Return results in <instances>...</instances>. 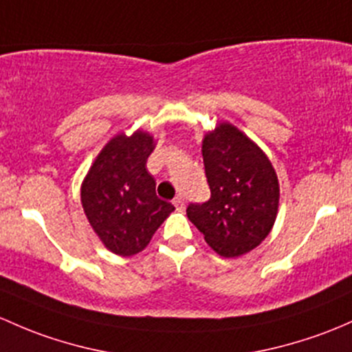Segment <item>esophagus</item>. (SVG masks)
Masks as SVG:
<instances>
[{"mask_svg":"<svg viewBox=\"0 0 352 352\" xmlns=\"http://www.w3.org/2000/svg\"><path fill=\"white\" fill-rule=\"evenodd\" d=\"M173 206H175L177 209H180V210L184 209V197H182V195H177V197L173 199Z\"/></svg>","mask_w":352,"mask_h":352,"instance_id":"esophagus-1","label":"esophagus"}]
</instances>
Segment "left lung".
<instances>
[{"label":"left lung","instance_id":"obj_1","mask_svg":"<svg viewBox=\"0 0 352 352\" xmlns=\"http://www.w3.org/2000/svg\"><path fill=\"white\" fill-rule=\"evenodd\" d=\"M210 199L188 204L187 217L224 258L241 256L272 231L280 201L278 177L256 143L229 123L202 142Z\"/></svg>","mask_w":352,"mask_h":352}]
</instances>
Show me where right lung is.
<instances>
[{"mask_svg": "<svg viewBox=\"0 0 352 352\" xmlns=\"http://www.w3.org/2000/svg\"><path fill=\"white\" fill-rule=\"evenodd\" d=\"M153 148V136L140 129L131 136H114L98 155L80 187V201L92 229L120 256L145 250L175 209L157 197V184L146 170Z\"/></svg>", "mask_w": 352, "mask_h": 352, "instance_id": "1", "label": "right lung"}]
</instances>
